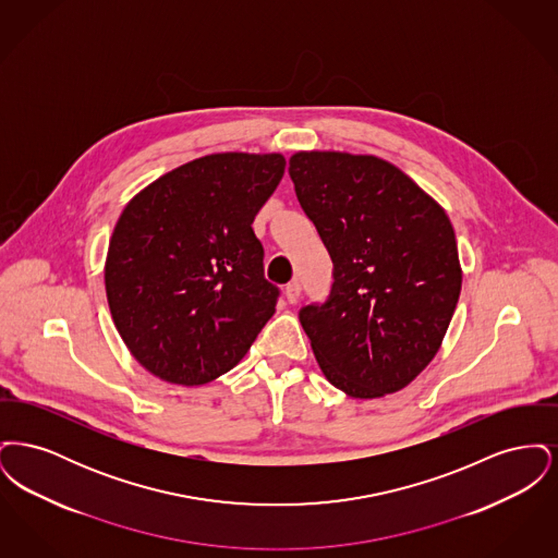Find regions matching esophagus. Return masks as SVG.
<instances>
[{"label":"esophagus","mask_w":558,"mask_h":558,"mask_svg":"<svg viewBox=\"0 0 558 558\" xmlns=\"http://www.w3.org/2000/svg\"><path fill=\"white\" fill-rule=\"evenodd\" d=\"M287 299H289V303H296L299 301V296H301V284L299 282H291L289 287H287Z\"/></svg>","instance_id":"1"}]
</instances>
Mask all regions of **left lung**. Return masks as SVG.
Instances as JSON below:
<instances>
[{
  "mask_svg": "<svg viewBox=\"0 0 558 558\" xmlns=\"http://www.w3.org/2000/svg\"><path fill=\"white\" fill-rule=\"evenodd\" d=\"M289 173L335 264L330 299L299 314L319 371L349 398L398 393L437 355L460 296L450 217L372 155L299 150Z\"/></svg>",
  "mask_w": 558,
  "mask_h": 558,
  "instance_id": "8db88e82",
  "label": "left lung"
}]
</instances>
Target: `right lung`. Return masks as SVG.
Segmentation results:
<instances>
[{
    "mask_svg": "<svg viewBox=\"0 0 558 558\" xmlns=\"http://www.w3.org/2000/svg\"><path fill=\"white\" fill-rule=\"evenodd\" d=\"M280 153H215L142 187L108 242L112 322L160 380L207 385L232 371L276 312L251 223L284 175Z\"/></svg>",
    "mask_w": 558,
    "mask_h": 558,
    "instance_id": "right-lung-1",
    "label": "right lung"
}]
</instances>
